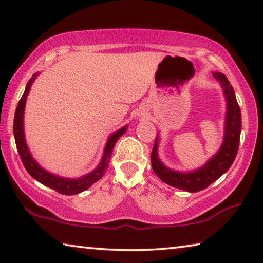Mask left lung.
Here are the masks:
<instances>
[{"mask_svg":"<svg viewBox=\"0 0 263 263\" xmlns=\"http://www.w3.org/2000/svg\"><path fill=\"white\" fill-rule=\"evenodd\" d=\"M213 76L219 81L223 89L227 102L226 122H224V137L222 145L218 153L208 160L202 167L192 172H177L162 164L158 158V136L154 140L151 153V164L154 173L160 178L161 181L176 189L186 192H199L205 190L216 179H219L224 172H227L234 161L237 149H239L240 133H241V111L237 104L234 89L231 83L221 72H213Z\"/></svg>","mask_w":263,"mask_h":263,"instance_id":"left-lung-1","label":"left lung"}]
</instances>
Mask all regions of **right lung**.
I'll return each instance as SVG.
<instances>
[{
  "label": "right lung",
  "mask_w": 263,
  "mask_h": 263,
  "mask_svg": "<svg viewBox=\"0 0 263 263\" xmlns=\"http://www.w3.org/2000/svg\"><path fill=\"white\" fill-rule=\"evenodd\" d=\"M36 77H37V73H35L30 81L28 82L26 91H24V93L22 95V97H21L20 102L17 104V107H16L15 118H14V136H15V141H16V147H17V151L21 157V160L23 162L24 167H26V170L28 171V173L30 174L32 178L36 179L37 181H40L41 184L50 187V189L55 190L61 194H64V195L78 194L81 193V192L89 189L91 185L95 184L96 181H98L99 179L104 176L107 166H109L112 149H114L116 141L119 139V137H122L124 133L126 132L127 126L122 127L120 130L115 132L114 135H111L109 137L107 143L105 145V149H104V154H103L101 164H99L98 167L95 171H92L91 173L78 179L62 178V177L55 176V174L52 173H49L48 171L42 168L41 166L35 161L34 158L31 157V153L27 146L26 139H24V130H23L24 107H26V101L29 95V91H30V87Z\"/></svg>",
  "instance_id": "obj_1"
}]
</instances>
